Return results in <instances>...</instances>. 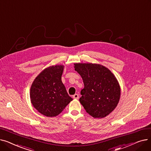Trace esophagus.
I'll return each instance as SVG.
<instances>
[{
    "label": "esophagus",
    "instance_id": "esophagus-1",
    "mask_svg": "<svg viewBox=\"0 0 151 151\" xmlns=\"http://www.w3.org/2000/svg\"><path fill=\"white\" fill-rule=\"evenodd\" d=\"M73 99H79V96H78V93H75V95H73Z\"/></svg>",
    "mask_w": 151,
    "mask_h": 151
}]
</instances>
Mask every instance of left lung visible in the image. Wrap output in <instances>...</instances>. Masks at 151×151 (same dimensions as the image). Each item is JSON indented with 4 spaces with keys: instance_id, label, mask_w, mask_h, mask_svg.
<instances>
[{
    "instance_id": "left-lung-1",
    "label": "left lung",
    "mask_w": 151,
    "mask_h": 151,
    "mask_svg": "<svg viewBox=\"0 0 151 151\" xmlns=\"http://www.w3.org/2000/svg\"><path fill=\"white\" fill-rule=\"evenodd\" d=\"M84 88L81 91V104L94 118H104L116 108L121 87L114 75L106 67L92 63H74Z\"/></svg>"
}]
</instances>
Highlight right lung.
I'll return each instance as SVG.
<instances>
[{"label":"right lung","mask_w":151,"mask_h":151,"mask_svg":"<svg viewBox=\"0 0 151 151\" xmlns=\"http://www.w3.org/2000/svg\"><path fill=\"white\" fill-rule=\"evenodd\" d=\"M63 65L44 69L35 78L30 87V99L33 106L47 117L59 115L73 100L62 82Z\"/></svg>","instance_id":"1"}]
</instances>
